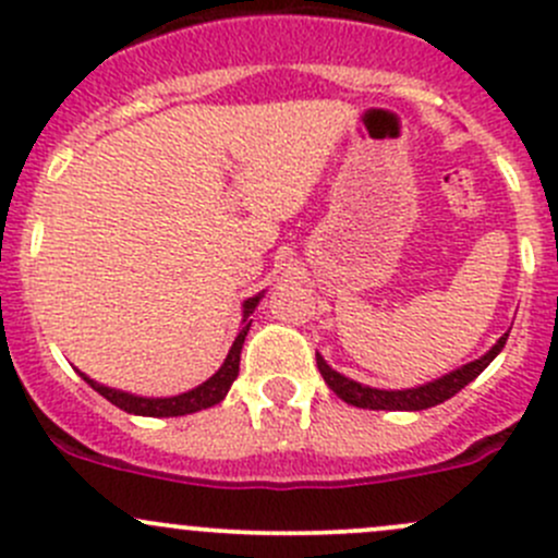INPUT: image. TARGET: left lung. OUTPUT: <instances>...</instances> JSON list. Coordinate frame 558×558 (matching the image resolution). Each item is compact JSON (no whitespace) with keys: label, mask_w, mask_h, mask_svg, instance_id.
<instances>
[{"label":"left lung","mask_w":558,"mask_h":558,"mask_svg":"<svg viewBox=\"0 0 558 558\" xmlns=\"http://www.w3.org/2000/svg\"><path fill=\"white\" fill-rule=\"evenodd\" d=\"M505 342H508V331H505V335L499 337V340L494 342V345L488 348V351L483 353L481 359H475V362L461 364V367L451 369V373L442 375V378L429 380V384L415 386V388H402V391H399V388H393V391H386V388H373V386L356 384V380L345 378V375H340L337 369H331L329 364L324 362V356H320V353H315V364H318V369H320V375H324L326 386H329L331 391H335L337 397L342 399V402L353 404V408H364V410H426V408H435V404L446 402V399H451L453 393H459L466 384H472V380H475L477 375H481L483 369H486L488 364H492L494 359L499 356V351L505 348Z\"/></svg>","instance_id":"1"}]
</instances>
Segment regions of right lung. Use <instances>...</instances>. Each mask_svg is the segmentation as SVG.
<instances>
[{"instance_id":"obj_1","label":"right lung","mask_w":558,"mask_h":558,"mask_svg":"<svg viewBox=\"0 0 558 558\" xmlns=\"http://www.w3.org/2000/svg\"><path fill=\"white\" fill-rule=\"evenodd\" d=\"M264 291L256 296H247L243 302V326H240L238 337H234L232 348H229L227 359L218 367V373L213 378H207L205 384H199L191 391L178 393V397H137V393L121 391V388H110L97 384V380L88 378L86 373H81V378L86 380L94 391H99L107 402H112L116 408L126 410V413L134 415H150V418H172V415H189V413H199V410L213 408V404L221 402L223 397L229 393L234 380L240 375V351H243V342L247 337V329H251V315L256 311V305L262 302Z\"/></svg>"}]
</instances>
